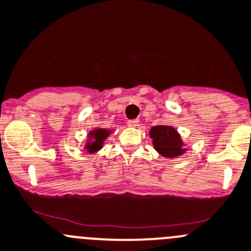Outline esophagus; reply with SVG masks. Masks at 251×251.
Listing matches in <instances>:
<instances>
[{"label":"esophagus","instance_id":"obj_1","mask_svg":"<svg viewBox=\"0 0 251 251\" xmlns=\"http://www.w3.org/2000/svg\"><path fill=\"white\" fill-rule=\"evenodd\" d=\"M128 126L133 128L138 127V126H139V121H138V119H130V121H128Z\"/></svg>","mask_w":251,"mask_h":251}]
</instances>
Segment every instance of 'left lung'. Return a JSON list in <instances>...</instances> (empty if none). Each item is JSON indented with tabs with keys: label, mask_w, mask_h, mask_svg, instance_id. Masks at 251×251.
Masks as SVG:
<instances>
[{
	"label": "left lung",
	"mask_w": 251,
	"mask_h": 251,
	"mask_svg": "<svg viewBox=\"0 0 251 251\" xmlns=\"http://www.w3.org/2000/svg\"><path fill=\"white\" fill-rule=\"evenodd\" d=\"M152 147L161 156L174 159L187 151L181 134L171 126H155L149 132Z\"/></svg>",
	"instance_id": "8db88e82"
}]
</instances>
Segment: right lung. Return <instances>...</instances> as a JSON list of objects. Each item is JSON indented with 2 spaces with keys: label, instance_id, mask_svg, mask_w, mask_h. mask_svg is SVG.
<instances>
[{
  "label": "right lung",
  "instance_id": "add662e5",
  "mask_svg": "<svg viewBox=\"0 0 251 251\" xmlns=\"http://www.w3.org/2000/svg\"><path fill=\"white\" fill-rule=\"evenodd\" d=\"M111 134L112 129H106V128H95V129L88 130L83 149L88 154H95L103 148L104 142Z\"/></svg>",
  "mask_w": 251,
  "mask_h": 251
}]
</instances>
